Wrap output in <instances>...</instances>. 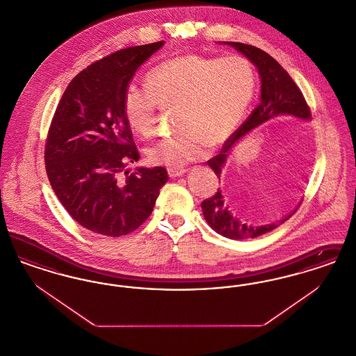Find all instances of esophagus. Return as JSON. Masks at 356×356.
<instances>
[{
  "instance_id": "34e87169",
  "label": "esophagus",
  "mask_w": 356,
  "mask_h": 356,
  "mask_svg": "<svg viewBox=\"0 0 356 356\" xmlns=\"http://www.w3.org/2000/svg\"><path fill=\"white\" fill-rule=\"evenodd\" d=\"M167 172H168V175H170V177H179V176H183L184 173H186V168H183V167H170V168H167Z\"/></svg>"
}]
</instances>
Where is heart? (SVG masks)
I'll return each mask as SVG.
<instances>
[{
    "label": "heart",
    "instance_id": "b5f03b06",
    "mask_svg": "<svg viewBox=\"0 0 356 356\" xmlns=\"http://www.w3.org/2000/svg\"><path fill=\"white\" fill-rule=\"evenodd\" d=\"M145 86L125 90V120L136 134L151 137L159 111L176 108V125L183 132L154 143L147 156L154 165L179 168L203 157L208 143L220 144L234 134L254 99L256 74L241 56L184 54L157 65Z\"/></svg>",
    "mask_w": 356,
    "mask_h": 356
}]
</instances>
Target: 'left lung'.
Segmentation results:
<instances>
[{
    "label": "left lung",
    "instance_id": "1",
    "mask_svg": "<svg viewBox=\"0 0 356 356\" xmlns=\"http://www.w3.org/2000/svg\"><path fill=\"white\" fill-rule=\"evenodd\" d=\"M224 44L235 48L237 51L244 54L257 68L261 79V93L260 104L254 108L250 118L245 120L236 132L229 137V140L224 144L221 152L207 161V164L216 173L219 180L221 170L225 165L228 153L232 149V147L241 137L250 134L260 124L276 116H295L298 119L311 120V111L305 102L303 93L291 79V76L273 57L252 45L241 42ZM298 208L299 205L280 220L264 225H252L238 219L236 215L231 212V209H228V205L225 203L220 188L216 191L213 196L205 199L202 203L204 219L209 224V227L221 236L234 240H244L264 235L288 220L298 211Z\"/></svg>",
    "mask_w": 356,
    "mask_h": 356
}]
</instances>
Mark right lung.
<instances>
[{
	"mask_svg": "<svg viewBox=\"0 0 356 356\" xmlns=\"http://www.w3.org/2000/svg\"><path fill=\"white\" fill-rule=\"evenodd\" d=\"M164 41L115 51L81 70L69 83L51 119L45 168L51 188L69 215L104 236L134 232L152 213L163 167H125L140 154L122 111L136 70ZM126 176L124 177L123 175Z\"/></svg>",
	"mask_w": 356,
	"mask_h": 356,
	"instance_id": "add662e5",
	"label": "right lung"
}]
</instances>
